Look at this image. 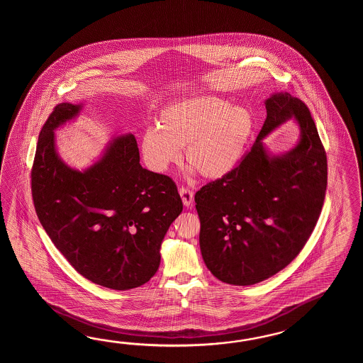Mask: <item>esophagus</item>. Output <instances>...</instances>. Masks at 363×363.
I'll list each match as a JSON object with an SVG mask.
<instances>
[{"label":"esophagus","instance_id":"1","mask_svg":"<svg viewBox=\"0 0 363 363\" xmlns=\"http://www.w3.org/2000/svg\"><path fill=\"white\" fill-rule=\"evenodd\" d=\"M179 193L182 196V200L186 208H191L193 202V191L188 186H180L179 188Z\"/></svg>","mask_w":363,"mask_h":363}]
</instances>
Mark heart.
<instances>
[{
    "label": "heart",
    "instance_id": "1",
    "mask_svg": "<svg viewBox=\"0 0 363 363\" xmlns=\"http://www.w3.org/2000/svg\"><path fill=\"white\" fill-rule=\"evenodd\" d=\"M162 125L149 127L143 138L147 164L164 171L185 147L188 162L208 178L223 177L238 164L253 131V116L216 96L179 101L164 108Z\"/></svg>",
    "mask_w": 363,
    "mask_h": 363
}]
</instances>
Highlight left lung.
I'll use <instances>...</instances> for the list:
<instances>
[{"mask_svg":"<svg viewBox=\"0 0 363 363\" xmlns=\"http://www.w3.org/2000/svg\"><path fill=\"white\" fill-rule=\"evenodd\" d=\"M267 116L236 167L208 182L194 201L202 258L216 279L252 286L300 255L323 208L327 155L308 106L289 93L266 101ZM294 117L302 139L286 155H267L262 139Z\"/></svg>","mask_w":363,"mask_h":363,"instance_id":"left-lung-1","label":"left lung"}]
</instances>
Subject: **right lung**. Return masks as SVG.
<instances>
[{"label":"right lung","instance_id":"add662e5","mask_svg":"<svg viewBox=\"0 0 363 363\" xmlns=\"http://www.w3.org/2000/svg\"><path fill=\"white\" fill-rule=\"evenodd\" d=\"M80 105H57L40 131L31 170L40 223L75 270L99 286L125 291L153 278L161 242L183 210L175 182L143 169L133 135L116 138L82 172L62 162L55 130Z\"/></svg>","mask_w":363,"mask_h":363}]
</instances>
